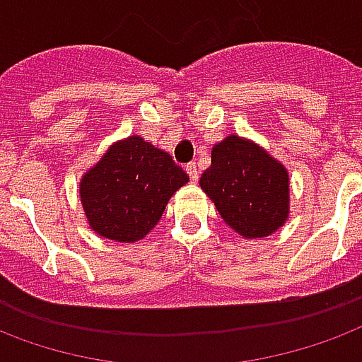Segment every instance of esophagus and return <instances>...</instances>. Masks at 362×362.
I'll return each instance as SVG.
<instances>
[{
	"label": "esophagus",
	"mask_w": 362,
	"mask_h": 362,
	"mask_svg": "<svg viewBox=\"0 0 362 362\" xmlns=\"http://www.w3.org/2000/svg\"><path fill=\"white\" fill-rule=\"evenodd\" d=\"M186 173H188L189 180L192 182H195L197 178H199V170H197V167H195V163H188V165H186Z\"/></svg>",
	"instance_id": "esophagus-1"
}]
</instances>
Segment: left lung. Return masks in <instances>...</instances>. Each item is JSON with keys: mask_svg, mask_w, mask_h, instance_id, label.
<instances>
[{"mask_svg": "<svg viewBox=\"0 0 362 362\" xmlns=\"http://www.w3.org/2000/svg\"><path fill=\"white\" fill-rule=\"evenodd\" d=\"M199 186L222 221L245 240L272 235L290 218V174L255 144L230 134L211 149Z\"/></svg>", "mask_w": 362, "mask_h": 362, "instance_id": "left-lung-1", "label": "left lung"}]
</instances>
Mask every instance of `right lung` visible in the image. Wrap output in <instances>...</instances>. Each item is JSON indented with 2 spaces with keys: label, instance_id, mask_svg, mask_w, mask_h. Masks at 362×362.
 I'll use <instances>...</instances> for the list:
<instances>
[{
  "label": "right lung",
  "instance_id": "1",
  "mask_svg": "<svg viewBox=\"0 0 362 362\" xmlns=\"http://www.w3.org/2000/svg\"><path fill=\"white\" fill-rule=\"evenodd\" d=\"M188 182L167 151L141 136H128L111 144L86 170L78 194L95 234L134 243L155 228L168 199Z\"/></svg>",
  "mask_w": 362,
  "mask_h": 362
}]
</instances>
